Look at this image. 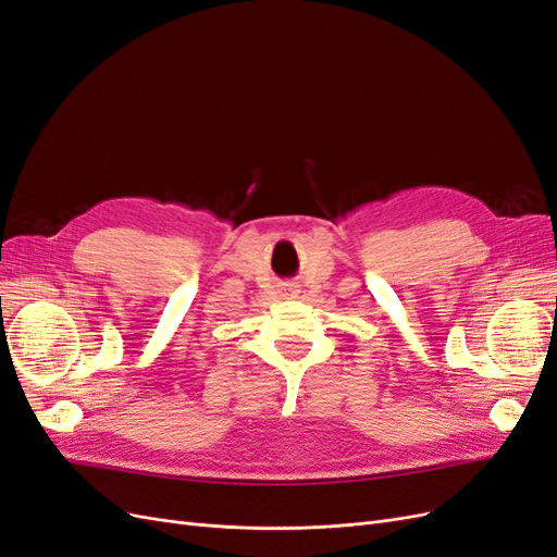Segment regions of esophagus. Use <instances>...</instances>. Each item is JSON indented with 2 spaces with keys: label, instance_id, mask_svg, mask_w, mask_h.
I'll list each match as a JSON object with an SVG mask.
<instances>
[{
  "label": "esophagus",
  "instance_id": "esophagus-1",
  "mask_svg": "<svg viewBox=\"0 0 557 557\" xmlns=\"http://www.w3.org/2000/svg\"><path fill=\"white\" fill-rule=\"evenodd\" d=\"M297 288V285H288V288H285V295H297L299 290H295Z\"/></svg>",
  "mask_w": 557,
  "mask_h": 557
}]
</instances>
